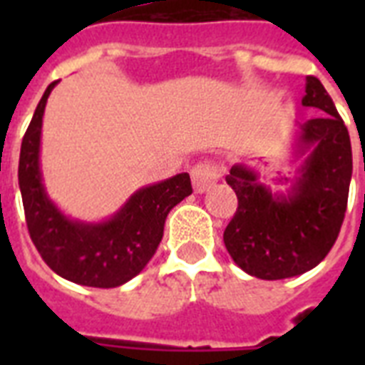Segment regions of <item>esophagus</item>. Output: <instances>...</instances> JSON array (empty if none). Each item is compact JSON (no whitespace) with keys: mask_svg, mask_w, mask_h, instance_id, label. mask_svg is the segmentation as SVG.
<instances>
[{"mask_svg":"<svg viewBox=\"0 0 365 365\" xmlns=\"http://www.w3.org/2000/svg\"><path fill=\"white\" fill-rule=\"evenodd\" d=\"M191 178H193V185L197 193H205L220 180V172L210 163H199L193 166L191 170Z\"/></svg>","mask_w":365,"mask_h":365,"instance_id":"obj_1","label":"esophagus"}]
</instances>
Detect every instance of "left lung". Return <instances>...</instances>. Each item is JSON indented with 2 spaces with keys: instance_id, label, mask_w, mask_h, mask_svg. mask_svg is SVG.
<instances>
[{
  "instance_id": "left-lung-1",
  "label": "left lung",
  "mask_w": 365,
  "mask_h": 365,
  "mask_svg": "<svg viewBox=\"0 0 365 365\" xmlns=\"http://www.w3.org/2000/svg\"><path fill=\"white\" fill-rule=\"evenodd\" d=\"M301 104L324 113L295 123L292 160L301 163L294 178L274 182L286 187H269L259 170L244 163L225 176L239 208L223 242L235 263L261 280L299 277L314 269L337 240L345 217L352 178L349 130L317 77H307Z\"/></svg>"
}]
</instances>
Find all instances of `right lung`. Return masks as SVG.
Returning a JSON list of instances; mask_svg holds the SVG:
<instances>
[{"mask_svg": "<svg viewBox=\"0 0 365 365\" xmlns=\"http://www.w3.org/2000/svg\"><path fill=\"white\" fill-rule=\"evenodd\" d=\"M51 83L22 138L19 187L30 237L51 269L70 282L117 288L143 271L165 231L168 212L193 193L187 172L149 183L100 222L77 220L60 210L47 193L41 172V126Z\"/></svg>", "mask_w": 365, "mask_h": 365, "instance_id": "obj_1", "label": "right lung"}]
</instances>
